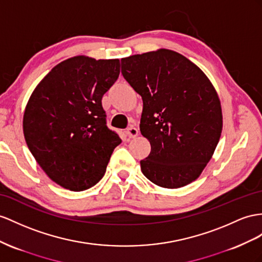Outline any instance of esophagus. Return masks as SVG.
Segmentation results:
<instances>
[{
  "mask_svg": "<svg viewBox=\"0 0 262 262\" xmlns=\"http://www.w3.org/2000/svg\"><path fill=\"white\" fill-rule=\"evenodd\" d=\"M126 135L128 136L129 138H134L138 135V129L136 128L135 126H129L128 128L126 129Z\"/></svg>",
  "mask_w": 262,
  "mask_h": 262,
  "instance_id": "obj_1",
  "label": "esophagus"
}]
</instances>
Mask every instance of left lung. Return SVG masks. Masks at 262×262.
I'll list each match as a JSON object with an SVG mask.
<instances>
[{
	"mask_svg": "<svg viewBox=\"0 0 262 262\" xmlns=\"http://www.w3.org/2000/svg\"><path fill=\"white\" fill-rule=\"evenodd\" d=\"M122 74L143 98L140 133L149 140L140 169L151 183L179 188L196 180L223 130L218 94L188 58L160 49L122 58Z\"/></svg>",
	"mask_w": 262,
	"mask_h": 262,
	"instance_id": "8db88e82",
	"label": "left lung"
}]
</instances>
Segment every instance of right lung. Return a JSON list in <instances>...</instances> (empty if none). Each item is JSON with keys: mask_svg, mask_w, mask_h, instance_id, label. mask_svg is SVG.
<instances>
[{"mask_svg": "<svg viewBox=\"0 0 262 262\" xmlns=\"http://www.w3.org/2000/svg\"><path fill=\"white\" fill-rule=\"evenodd\" d=\"M119 59L74 56L57 64L25 107V142L53 182L82 191L103 178L122 139L106 125L104 94L116 82Z\"/></svg>", "mask_w": 262, "mask_h": 262, "instance_id": "right-lung-1", "label": "right lung"}]
</instances>
